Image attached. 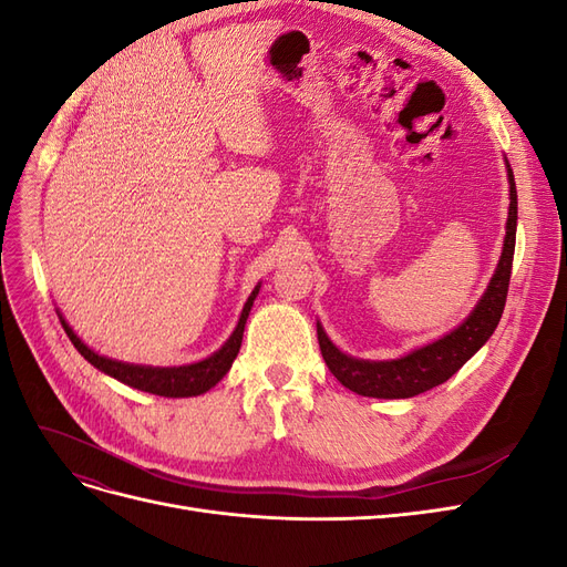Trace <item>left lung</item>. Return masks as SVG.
Wrapping results in <instances>:
<instances>
[{
  "mask_svg": "<svg viewBox=\"0 0 567 567\" xmlns=\"http://www.w3.org/2000/svg\"><path fill=\"white\" fill-rule=\"evenodd\" d=\"M508 169V219H506V238L499 265L494 269V277L487 290L473 307L468 319L447 336L437 338L435 342L409 352L400 359H385V362H371V359H357L346 352H340L331 338L326 336L321 323L317 321V338L321 357L329 371L336 379L364 398L379 400H406L431 390L452 375L468 362V359L485 346L489 336L499 323L506 305L511 267H513V250H516V225H518V192L513 169L506 161Z\"/></svg>",
  "mask_w": 567,
  "mask_h": 567,
  "instance_id": "obj_1",
  "label": "left lung"
}]
</instances>
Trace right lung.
<instances>
[{
	"label": "right lung",
	"instance_id": "right-lung-1",
	"mask_svg": "<svg viewBox=\"0 0 567 567\" xmlns=\"http://www.w3.org/2000/svg\"><path fill=\"white\" fill-rule=\"evenodd\" d=\"M257 293H260V284H257L252 293L248 296V300L244 305V312H241V317H238L236 329L225 346H221L217 352H213L210 357L200 359V362L184 364V367H144V364H127V362H117V359H109V357L99 354L92 348L84 346L71 326H68L63 315H59V319H61L63 331L68 333V338H71V342L75 346V350L84 359H87L92 367L111 375V379L125 383L130 388H136V390L161 394V398H196V394H203L210 388H215L231 369L238 350H241L246 319L250 315V307H252V300L257 298Z\"/></svg>",
	"mask_w": 567,
	"mask_h": 567
}]
</instances>
